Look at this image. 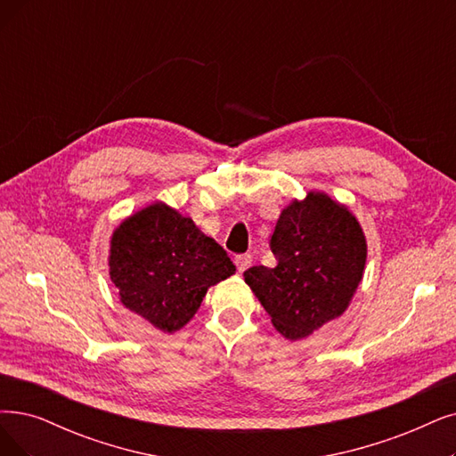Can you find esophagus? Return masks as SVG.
<instances>
[{
  "mask_svg": "<svg viewBox=\"0 0 456 456\" xmlns=\"http://www.w3.org/2000/svg\"><path fill=\"white\" fill-rule=\"evenodd\" d=\"M250 264H252L250 254H240V256H235V265H238L240 273L247 271L250 267Z\"/></svg>",
  "mask_w": 456,
  "mask_h": 456,
  "instance_id": "1",
  "label": "esophagus"
}]
</instances>
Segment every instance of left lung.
Returning a JSON list of instances; mask_svg holds the SVG:
<instances>
[{
    "label": "left lung",
    "mask_w": 456,
    "mask_h": 456,
    "mask_svg": "<svg viewBox=\"0 0 456 456\" xmlns=\"http://www.w3.org/2000/svg\"><path fill=\"white\" fill-rule=\"evenodd\" d=\"M277 265L243 273L275 330L305 338L344 314L362 279L367 240L355 215L325 192L294 200L271 235Z\"/></svg>",
    "instance_id": "8db88e82"
}]
</instances>
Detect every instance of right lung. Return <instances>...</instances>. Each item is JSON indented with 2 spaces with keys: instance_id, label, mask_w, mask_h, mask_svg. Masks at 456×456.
I'll use <instances>...</instances> for the list:
<instances>
[{
  "instance_id": "add662e5",
  "label": "right lung",
  "mask_w": 456,
  "mask_h": 456,
  "mask_svg": "<svg viewBox=\"0 0 456 456\" xmlns=\"http://www.w3.org/2000/svg\"><path fill=\"white\" fill-rule=\"evenodd\" d=\"M108 265L119 301L165 333L189 323L208 289L235 273L221 245L162 202L114 230Z\"/></svg>"
}]
</instances>
